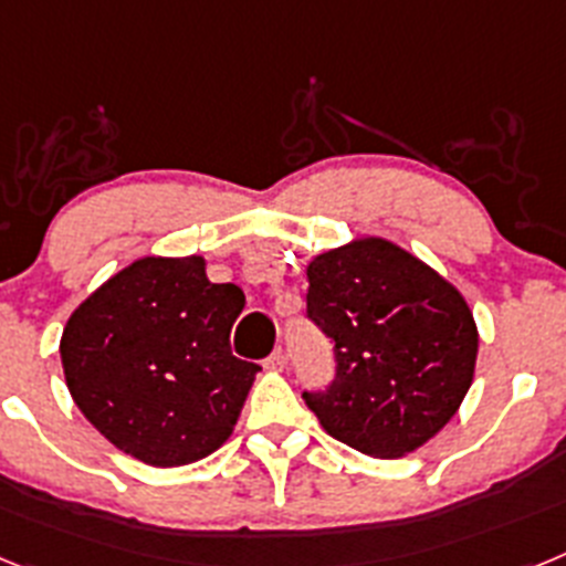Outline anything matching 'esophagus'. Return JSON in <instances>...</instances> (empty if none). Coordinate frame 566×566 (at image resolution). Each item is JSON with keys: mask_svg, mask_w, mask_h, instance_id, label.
Listing matches in <instances>:
<instances>
[{"mask_svg": "<svg viewBox=\"0 0 566 566\" xmlns=\"http://www.w3.org/2000/svg\"><path fill=\"white\" fill-rule=\"evenodd\" d=\"M266 368L269 371H283V368H286V352H283V348H274L266 359Z\"/></svg>", "mask_w": 566, "mask_h": 566, "instance_id": "esophagus-1", "label": "esophagus"}]
</instances>
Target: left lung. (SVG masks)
<instances>
[{
    "label": "left lung",
    "instance_id": "1",
    "mask_svg": "<svg viewBox=\"0 0 566 566\" xmlns=\"http://www.w3.org/2000/svg\"><path fill=\"white\" fill-rule=\"evenodd\" d=\"M306 277V317L337 363L323 391H303L319 424L382 459L437 437L476 368L479 332L462 294L382 238L317 254Z\"/></svg>",
    "mask_w": 566,
    "mask_h": 566
}]
</instances>
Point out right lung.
Here are the masks:
<instances>
[{
	"label": "right lung",
	"instance_id": "add662e5",
	"mask_svg": "<svg viewBox=\"0 0 566 566\" xmlns=\"http://www.w3.org/2000/svg\"><path fill=\"white\" fill-rule=\"evenodd\" d=\"M234 283H209L203 258H142L70 314L62 365L70 397L104 439L155 468L189 464L234 431L260 365L229 332Z\"/></svg>",
	"mask_w": 566,
	"mask_h": 566
}]
</instances>
